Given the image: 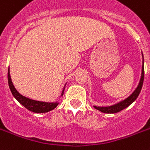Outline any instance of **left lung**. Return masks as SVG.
I'll return each instance as SVG.
<instances>
[{
	"instance_id": "obj_1",
	"label": "left lung",
	"mask_w": 150,
	"mask_h": 150,
	"mask_svg": "<svg viewBox=\"0 0 150 150\" xmlns=\"http://www.w3.org/2000/svg\"><path fill=\"white\" fill-rule=\"evenodd\" d=\"M142 73H141V78L139 82L138 86L136 87V89L134 90V92H132V94L130 95L129 97L125 98L124 100H122L119 103H115L114 105H109V106H96L94 105V108L97 110L100 111L104 113H116L119 112L122 109H126V107L132 104L135 100H136L137 97L139 96V93L142 89V84H143V80H144V62H143V54L142 52Z\"/></svg>"
}]
</instances>
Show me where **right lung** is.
<instances>
[{
  "label": "right lung",
  "mask_w": 150,
  "mask_h": 150,
  "mask_svg": "<svg viewBox=\"0 0 150 150\" xmlns=\"http://www.w3.org/2000/svg\"><path fill=\"white\" fill-rule=\"evenodd\" d=\"M8 80L10 90H11V92L13 96L18 100V103L22 105L23 106L25 107V108H26L27 109H28L29 111H31V112L35 113H45L53 110V109H55L56 107L58 106V102H55V103H54V102H53V103L41 102V101L34 100V99H31V98H27L25 96L20 94V93L17 91V89L15 88L14 85H13V82H12L11 81V75H10L9 68H8ZM65 86H66V83L64 84V87H63V89L62 91L60 97H62V96H63V94H64Z\"/></svg>",
  "instance_id": "obj_1"
}]
</instances>
